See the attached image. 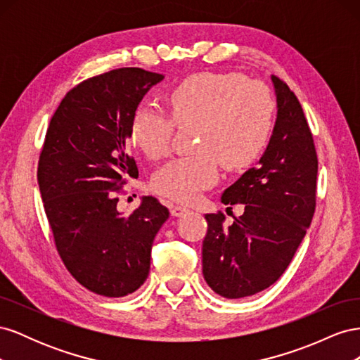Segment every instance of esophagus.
I'll use <instances>...</instances> for the list:
<instances>
[{"label":"esophagus","mask_w":360,"mask_h":360,"mask_svg":"<svg viewBox=\"0 0 360 360\" xmlns=\"http://www.w3.org/2000/svg\"><path fill=\"white\" fill-rule=\"evenodd\" d=\"M188 212H189V209H186V207H183V205H172V209H171V214L176 217L186 214Z\"/></svg>","instance_id":"1"}]
</instances>
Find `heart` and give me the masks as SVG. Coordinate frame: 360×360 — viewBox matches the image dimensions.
Segmentation results:
<instances>
[{"instance_id":"obj_1","label":"heart","mask_w":360,"mask_h":360,"mask_svg":"<svg viewBox=\"0 0 360 360\" xmlns=\"http://www.w3.org/2000/svg\"><path fill=\"white\" fill-rule=\"evenodd\" d=\"M172 118L143 106L132 118L134 144L150 159L165 156L174 122L197 124L198 153L165 163L153 176L163 197L192 202L217 180V162L228 171L249 167L267 144L275 103L267 86L238 73L202 72L188 76L168 96Z\"/></svg>"}]
</instances>
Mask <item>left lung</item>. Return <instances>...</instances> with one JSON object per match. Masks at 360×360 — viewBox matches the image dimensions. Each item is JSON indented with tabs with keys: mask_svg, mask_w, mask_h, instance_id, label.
<instances>
[{
	"mask_svg": "<svg viewBox=\"0 0 360 360\" xmlns=\"http://www.w3.org/2000/svg\"><path fill=\"white\" fill-rule=\"evenodd\" d=\"M276 120L263 156L222 193L245 212L231 225L222 213L205 214L202 275L226 299L266 290L284 274L315 210L319 160L302 106L285 82L270 76Z\"/></svg>",
	"mask_w": 360,
	"mask_h": 360,
	"instance_id": "8db88e82",
	"label": "left lung"
}]
</instances>
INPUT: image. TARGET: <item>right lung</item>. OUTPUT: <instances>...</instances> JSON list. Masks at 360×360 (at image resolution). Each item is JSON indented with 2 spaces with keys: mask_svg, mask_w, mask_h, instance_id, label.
<instances>
[{
  "mask_svg": "<svg viewBox=\"0 0 360 360\" xmlns=\"http://www.w3.org/2000/svg\"><path fill=\"white\" fill-rule=\"evenodd\" d=\"M165 76L124 68L94 76L66 94L43 146L37 181L61 259L90 291L123 297L144 284L153 240L169 212L143 197L118 210L124 179L138 177L126 144L136 108Z\"/></svg>",
  "mask_w": 360,
  "mask_h": 360,
  "instance_id": "obj_1",
  "label": "right lung"
}]
</instances>
